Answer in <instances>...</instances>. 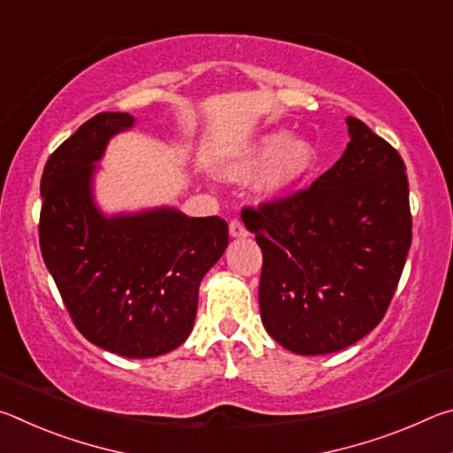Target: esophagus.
<instances>
[{
    "label": "esophagus",
    "instance_id": "esophagus-1",
    "mask_svg": "<svg viewBox=\"0 0 453 453\" xmlns=\"http://www.w3.org/2000/svg\"><path fill=\"white\" fill-rule=\"evenodd\" d=\"M229 235L232 237H248V229L242 224L240 219L229 221Z\"/></svg>",
    "mask_w": 453,
    "mask_h": 453
}]
</instances>
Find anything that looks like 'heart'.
<instances>
[{
  "label": "heart",
  "instance_id": "1",
  "mask_svg": "<svg viewBox=\"0 0 453 453\" xmlns=\"http://www.w3.org/2000/svg\"><path fill=\"white\" fill-rule=\"evenodd\" d=\"M318 148L289 129H270L229 153L219 165L226 181L250 183L259 179L265 197H281L300 186L318 164Z\"/></svg>",
  "mask_w": 453,
  "mask_h": 453
}]
</instances>
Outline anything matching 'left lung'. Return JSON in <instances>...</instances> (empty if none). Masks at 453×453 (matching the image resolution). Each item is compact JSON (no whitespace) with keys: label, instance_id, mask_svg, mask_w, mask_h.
Instances as JSON below:
<instances>
[{"label":"left lung","instance_id":"8db88e82","mask_svg":"<svg viewBox=\"0 0 453 453\" xmlns=\"http://www.w3.org/2000/svg\"><path fill=\"white\" fill-rule=\"evenodd\" d=\"M346 124V151L310 189L243 219L264 254L262 324L300 356L334 354L370 334L411 245L403 159L362 119Z\"/></svg>","mask_w":453,"mask_h":453}]
</instances>
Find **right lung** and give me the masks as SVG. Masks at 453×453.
I'll list each match as a JSON object with an SVG mask.
<instances>
[{"label":"right lung","instance_id":"add662e5","mask_svg":"<svg viewBox=\"0 0 453 453\" xmlns=\"http://www.w3.org/2000/svg\"><path fill=\"white\" fill-rule=\"evenodd\" d=\"M135 118L104 111L51 153L42 175L45 267L86 340L124 357H156L188 340L199 283L227 248L218 216L162 205L107 216L94 180L107 143Z\"/></svg>","mask_w":453,"mask_h":453}]
</instances>
